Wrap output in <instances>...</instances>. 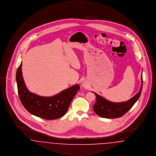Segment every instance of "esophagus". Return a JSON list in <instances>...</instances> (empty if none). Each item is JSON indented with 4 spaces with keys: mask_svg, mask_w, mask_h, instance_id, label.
Returning <instances> with one entry per match:
<instances>
[{
    "mask_svg": "<svg viewBox=\"0 0 156 156\" xmlns=\"http://www.w3.org/2000/svg\"><path fill=\"white\" fill-rule=\"evenodd\" d=\"M83 87H84V86H85V84H83Z\"/></svg>",
    "mask_w": 156,
    "mask_h": 156,
    "instance_id": "34e87169",
    "label": "esophagus"
}]
</instances>
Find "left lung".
<instances>
[{"instance_id": "8db88e82", "label": "left lung", "mask_w": 156, "mask_h": 156, "mask_svg": "<svg viewBox=\"0 0 156 156\" xmlns=\"http://www.w3.org/2000/svg\"><path fill=\"white\" fill-rule=\"evenodd\" d=\"M142 85L140 91L134 97L127 101L113 102L109 101L104 97L93 92L96 96V102L93 105V110L97 115L105 118H117L125 114L140 97L143 86L142 73Z\"/></svg>"}]
</instances>
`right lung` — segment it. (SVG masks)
I'll use <instances>...</instances> for the list:
<instances>
[{
    "mask_svg": "<svg viewBox=\"0 0 156 156\" xmlns=\"http://www.w3.org/2000/svg\"><path fill=\"white\" fill-rule=\"evenodd\" d=\"M21 66L22 63L17 70L16 81L19 98L24 107L31 114L45 119H56L65 115L72 100L80 89L79 85H74L51 97L37 95L29 91L26 87Z\"/></svg>",
    "mask_w": 156,
    "mask_h": 156,
    "instance_id": "obj_1",
    "label": "right lung"
}]
</instances>
